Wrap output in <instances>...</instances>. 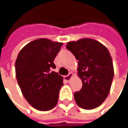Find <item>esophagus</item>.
<instances>
[{
  "label": "esophagus",
  "instance_id": "esophagus-1",
  "mask_svg": "<svg viewBox=\"0 0 128 128\" xmlns=\"http://www.w3.org/2000/svg\"><path fill=\"white\" fill-rule=\"evenodd\" d=\"M73 74L72 73H69L67 76H64V80H66V81H67V82H69V80H71V78L73 77Z\"/></svg>",
  "mask_w": 128,
  "mask_h": 128
}]
</instances>
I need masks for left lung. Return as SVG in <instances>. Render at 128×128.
Instances as JSON below:
<instances>
[{
	"label": "left lung",
	"instance_id": "8db88e82",
	"mask_svg": "<svg viewBox=\"0 0 128 128\" xmlns=\"http://www.w3.org/2000/svg\"><path fill=\"white\" fill-rule=\"evenodd\" d=\"M66 48L78 60V76L82 87L74 93L80 108L90 110L100 106L109 94L114 75L112 58L108 49L92 38L67 42Z\"/></svg>",
	"mask_w": 128,
	"mask_h": 128
}]
</instances>
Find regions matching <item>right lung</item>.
Instances as JSON below:
<instances>
[{
  "mask_svg": "<svg viewBox=\"0 0 128 128\" xmlns=\"http://www.w3.org/2000/svg\"><path fill=\"white\" fill-rule=\"evenodd\" d=\"M63 42L39 38L21 50L15 62V74L24 98L36 109L49 111L57 104L63 77L52 68Z\"/></svg>",
  "mask_w": 128,
  "mask_h": 128,
  "instance_id": "obj_1",
  "label": "right lung"
}]
</instances>
